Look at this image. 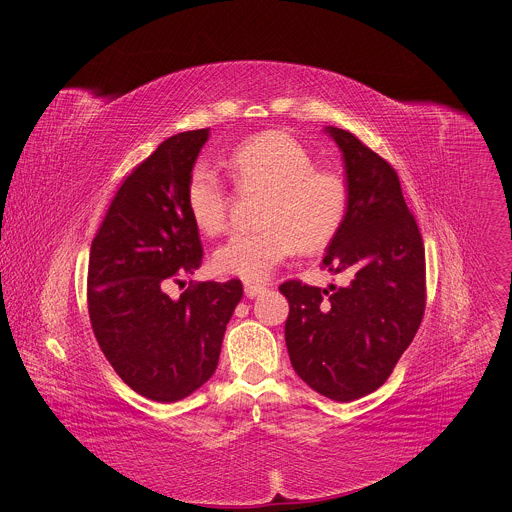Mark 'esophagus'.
I'll list each match as a JSON object with an SVG mask.
<instances>
[{
  "instance_id": "obj_1",
  "label": "esophagus",
  "mask_w": 512,
  "mask_h": 512,
  "mask_svg": "<svg viewBox=\"0 0 512 512\" xmlns=\"http://www.w3.org/2000/svg\"><path fill=\"white\" fill-rule=\"evenodd\" d=\"M265 285H259V283H245V295L249 297V299H253V297H259L261 293H265Z\"/></svg>"
}]
</instances>
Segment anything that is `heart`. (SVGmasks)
Segmentation results:
<instances>
[{
  "mask_svg": "<svg viewBox=\"0 0 512 512\" xmlns=\"http://www.w3.org/2000/svg\"><path fill=\"white\" fill-rule=\"evenodd\" d=\"M225 167L239 191H261L255 213L259 227L235 233L217 247V273L263 281L297 249L323 251L341 231L351 203L349 181L335 167L315 165L297 137L279 129L253 135L229 153ZM185 205L203 235L225 231L229 193L209 167L191 169Z\"/></svg>",
  "mask_w": 512,
  "mask_h": 512,
  "instance_id": "1",
  "label": "heart"
}]
</instances>
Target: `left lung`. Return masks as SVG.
Listing matches in <instances>:
<instances>
[{
    "label": "left lung",
    "instance_id": "obj_1",
    "mask_svg": "<svg viewBox=\"0 0 512 512\" xmlns=\"http://www.w3.org/2000/svg\"><path fill=\"white\" fill-rule=\"evenodd\" d=\"M343 151L351 203L321 267L349 275L329 289L285 281V341L297 375L349 403L377 391L425 315V245L397 171L351 131L327 127Z\"/></svg>",
    "mask_w": 512,
    "mask_h": 512
}]
</instances>
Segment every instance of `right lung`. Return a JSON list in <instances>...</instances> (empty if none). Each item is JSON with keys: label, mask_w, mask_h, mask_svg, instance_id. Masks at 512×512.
Instances as JSON below:
<instances>
[{"label": "right lung", "mask_w": 512, "mask_h": 512, "mask_svg": "<svg viewBox=\"0 0 512 512\" xmlns=\"http://www.w3.org/2000/svg\"><path fill=\"white\" fill-rule=\"evenodd\" d=\"M207 129L165 139L119 185L91 241L87 309L93 335L115 373L135 393L175 403L217 369L227 323L243 297L239 279L189 283L203 247L185 205L187 177Z\"/></svg>", "instance_id": "1"}]
</instances>
